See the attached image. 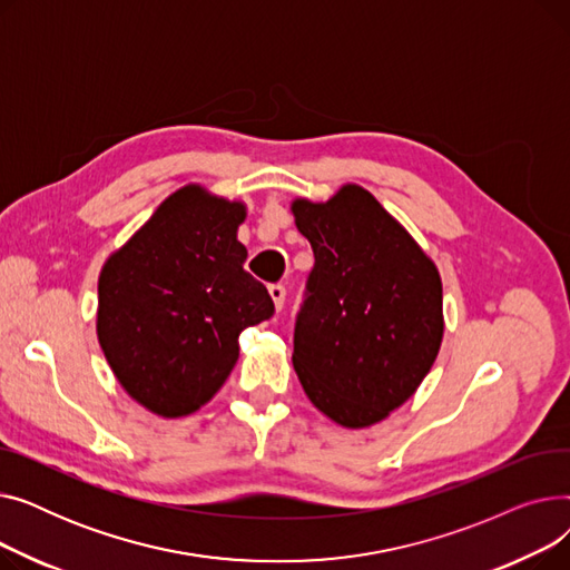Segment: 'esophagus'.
Wrapping results in <instances>:
<instances>
[{
  "label": "esophagus",
  "mask_w": 570,
  "mask_h": 570,
  "mask_svg": "<svg viewBox=\"0 0 570 570\" xmlns=\"http://www.w3.org/2000/svg\"><path fill=\"white\" fill-rule=\"evenodd\" d=\"M267 291H269V297H273V301H275V307L282 309L284 301H286V286L284 284H273Z\"/></svg>",
  "instance_id": "34e87169"
}]
</instances>
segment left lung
I'll return each instance as SVG.
<instances>
[{
	"instance_id": "8db88e82",
	"label": "left lung",
	"mask_w": 570,
	"mask_h": 570,
	"mask_svg": "<svg viewBox=\"0 0 570 570\" xmlns=\"http://www.w3.org/2000/svg\"><path fill=\"white\" fill-rule=\"evenodd\" d=\"M314 267L295 318L293 367L312 404L370 428L423 383L443 337L436 265L363 187L293 203Z\"/></svg>"
}]
</instances>
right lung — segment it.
<instances>
[{"instance_id": "obj_1", "label": "right lung", "mask_w": 570, "mask_h": 570, "mask_svg": "<svg viewBox=\"0 0 570 570\" xmlns=\"http://www.w3.org/2000/svg\"><path fill=\"white\" fill-rule=\"evenodd\" d=\"M245 205L189 185L168 196L99 277L97 335L125 391L179 417L200 409L237 363V337L275 303L245 269Z\"/></svg>"}]
</instances>
